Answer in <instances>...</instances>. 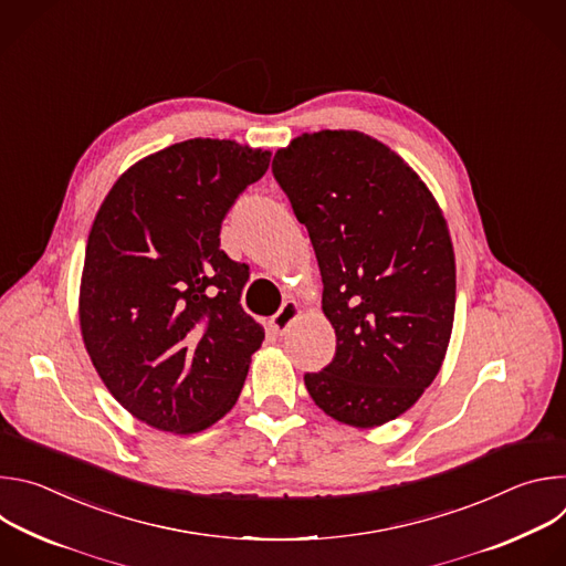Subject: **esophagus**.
<instances>
[{"label":"esophagus","instance_id":"obj_1","mask_svg":"<svg viewBox=\"0 0 566 566\" xmlns=\"http://www.w3.org/2000/svg\"><path fill=\"white\" fill-rule=\"evenodd\" d=\"M297 315H300V304H297L295 300L284 302L282 308H280V311L273 315V319H271L273 332H275L277 336H284V334L291 329L293 322L297 319Z\"/></svg>","mask_w":566,"mask_h":566}]
</instances>
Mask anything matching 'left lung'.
<instances>
[{
	"label": "left lung",
	"mask_w": 566,
	"mask_h": 566,
	"mask_svg": "<svg viewBox=\"0 0 566 566\" xmlns=\"http://www.w3.org/2000/svg\"><path fill=\"white\" fill-rule=\"evenodd\" d=\"M273 175L317 258L336 356L304 385L332 419L369 430L408 412L452 336L457 269L430 188L385 143L356 129L295 136Z\"/></svg>",
	"instance_id": "1"
}]
</instances>
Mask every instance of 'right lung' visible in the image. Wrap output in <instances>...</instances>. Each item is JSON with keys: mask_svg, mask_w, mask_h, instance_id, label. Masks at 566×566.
Segmentation results:
<instances>
[{"mask_svg": "<svg viewBox=\"0 0 566 566\" xmlns=\"http://www.w3.org/2000/svg\"><path fill=\"white\" fill-rule=\"evenodd\" d=\"M269 164L262 147L190 138L136 160L96 212L80 334L109 394L149 428L208 430L244 387L264 329L239 304L247 264L219 251V230Z\"/></svg>", "mask_w": 566, "mask_h": 566, "instance_id": "obj_1", "label": "right lung"}]
</instances>
